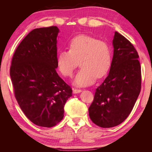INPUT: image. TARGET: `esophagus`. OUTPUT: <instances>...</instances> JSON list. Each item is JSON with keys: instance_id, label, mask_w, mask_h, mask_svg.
Returning <instances> with one entry per match:
<instances>
[{"instance_id": "34e87169", "label": "esophagus", "mask_w": 152, "mask_h": 152, "mask_svg": "<svg viewBox=\"0 0 152 152\" xmlns=\"http://www.w3.org/2000/svg\"><path fill=\"white\" fill-rule=\"evenodd\" d=\"M72 91H73L74 94H76V93L82 92L81 89H72Z\"/></svg>"}]
</instances>
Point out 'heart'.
<instances>
[{
    "mask_svg": "<svg viewBox=\"0 0 152 152\" xmlns=\"http://www.w3.org/2000/svg\"><path fill=\"white\" fill-rule=\"evenodd\" d=\"M69 51L63 50L57 58V66L66 77L72 75L80 61L82 68L73 83L78 86H88L102 78L110 68L112 53L110 46L104 41L88 35L73 38L69 44Z\"/></svg>",
    "mask_w": 152,
    "mask_h": 152,
    "instance_id": "heart-1",
    "label": "heart"
}]
</instances>
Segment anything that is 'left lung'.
Segmentation results:
<instances>
[{"mask_svg": "<svg viewBox=\"0 0 152 152\" xmlns=\"http://www.w3.org/2000/svg\"><path fill=\"white\" fill-rule=\"evenodd\" d=\"M114 54L108 76L96 89L89 108L91 121L103 128L118 125L133 110L141 89V67L137 50L115 32Z\"/></svg>", "mask_w": 152, "mask_h": 152, "instance_id": "left-lung-1", "label": "left lung"}]
</instances>
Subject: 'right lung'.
Wrapping results in <instances>:
<instances>
[{
    "instance_id": "right-lung-1",
    "label": "right lung",
    "mask_w": 152,
    "mask_h": 152,
    "mask_svg": "<svg viewBox=\"0 0 152 152\" xmlns=\"http://www.w3.org/2000/svg\"><path fill=\"white\" fill-rule=\"evenodd\" d=\"M59 32L56 26L31 31L16 49L10 71L22 111L34 124L44 127L62 120L64 104L72 94L56 72Z\"/></svg>"
}]
</instances>
